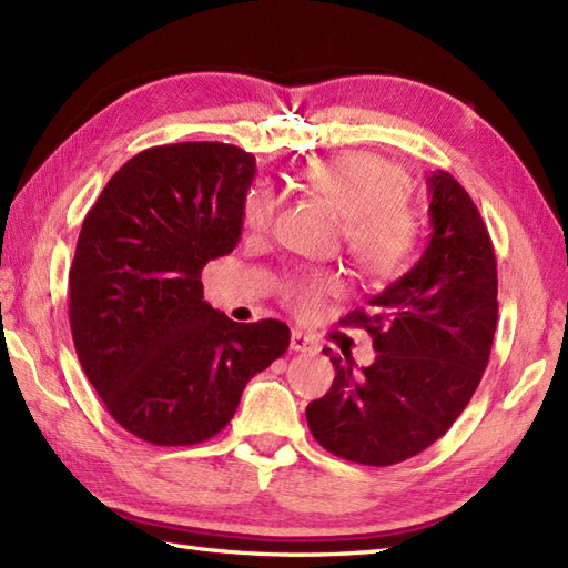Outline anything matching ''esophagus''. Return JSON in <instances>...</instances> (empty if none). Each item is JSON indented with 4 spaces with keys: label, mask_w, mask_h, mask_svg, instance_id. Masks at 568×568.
Instances as JSON below:
<instances>
[{
    "label": "esophagus",
    "mask_w": 568,
    "mask_h": 568,
    "mask_svg": "<svg viewBox=\"0 0 568 568\" xmlns=\"http://www.w3.org/2000/svg\"><path fill=\"white\" fill-rule=\"evenodd\" d=\"M290 348L297 353H316V341L302 334L300 328H293V334H290Z\"/></svg>",
    "instance_id": "obj_1"
}]
</instances>
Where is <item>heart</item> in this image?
<instances>
[{"instance_id":"b5f03b06","label":"heart","mask_w":568,"mask_h":568,"mask_svg":"<svg viewBox=\"0 0 568 568\" xmlns=\"http://www.w3.org/2000/svg\"><path fill=\"white\" fill-rule=\"evenodd\" d=\"M305 186L344 217V236L358 266L375 281H389L412 261L418 242V222L406 205L404 171L382 156L351 152L326 156L302 166ZM275 195L266 186H254L244 195L242 224L261 236L275 217ZM341 283L332 273H310L285 287V300L297 314H316Z\"/></svg>"}]
</instances>
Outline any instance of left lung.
I'll return each instance as SVG.
<instances>
[{
    "label": "left lung",
    "mask_w": 568,
    "mask_h": 568,
    "mask_svg": "<svg viewBox=\"0 0 568 568\" xmlns=\"http://www.w3.org/2000/svg\"><path fill=\"white\" fill-rule=\"evenodd\" d=\"M428 197L424 256L371 297V312L341 320L373 336V365L355 375L348 358L324 348L336 367L334 385L307 406L316 443L358 465H397L443 438L489 363L498 320L491 236L447 171L428 176Z\"/></svg>",
    "instance_id": "obj_1"
}]
</instances>
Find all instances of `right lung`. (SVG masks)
I'll return each mask as SVG.
<instances>
[{"instance_id":"1","label":"right lung","mask_w":568,"mask_h":568,"mask_svg":"<svg viewBox=\"0 0 568 568\" xmlns=\"http://www.w3.org/2000/svg\"><path fill=\"white\" fill-rule=\"evenodd\" d=\"M254 174L256 156L234 144H162L118 169L84 217L74 348L109 414L144 443L213 438L290 346L283 322L236 324L203 300L201 271L240 242Z\"/></svg>"}]
</instances>
